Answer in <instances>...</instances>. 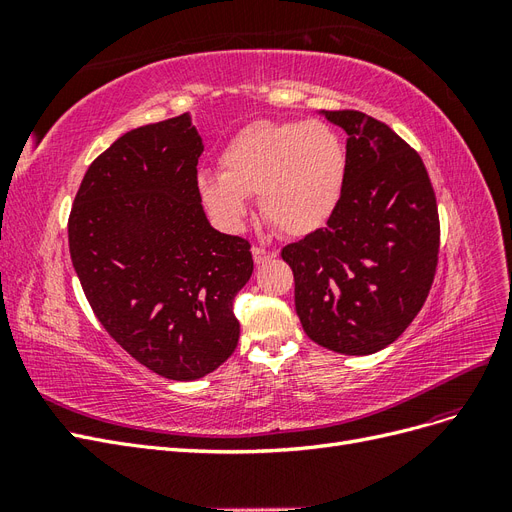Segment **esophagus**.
Segmentation results:
<instances>
[{"instance_id":"obj_1","label":"esophagus","mask_w":512,"mask_h":512,"mask_svg":"<svg viewBox=\"0 0 512 512\" xmlns=\"http://www.w3.org/2000/svg\"><path fill=\"white\" fill-rule=\"evenodd\" d=\"M252 256H254L256 265H265V262H269L271 258H275V252H269V250H265V247L254 245V247H252Z\"/></svg>"}]
</instances>
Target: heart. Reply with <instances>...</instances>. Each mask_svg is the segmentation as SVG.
Masks as SVG:
<instances>
[{
  "label": "heart",
  "mask_w": 512,
  "mask_h": 512,
  "mask_svg": "<svg viewBox=\"0 0 512 512\" xmlns=\"http://www.w3.org/2000/svg\"><path fill=\"white\" fill-rule=\"evenodd\" d=\"M222 175L200 173L198 192L211 215L228 228L258 211L284 237H307L329 222L346 179V147L322 121L247 123L220 153Z\"/></svg>",
  "instance_id": "1"
}]
</instances>
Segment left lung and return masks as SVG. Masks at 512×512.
<instances>
[{
    "mask_svg": "<svg viewBox=\"0 0 512 512\" xmlns=\"http://www.w3.org/2000/svg\"><path fill=\"white\" fill-rule=\"evenodd\" d=\"M344 128L346 179L327 226L288 243L294 307L307 337L374 354L421 312L440 252L436 192L421 156L361 111H324Z\"/></svg>",
    "mask_w": 512,
    "mask_h": 512,
    "instance_id": "1",
    "label": "left lung"
}]
</instances>
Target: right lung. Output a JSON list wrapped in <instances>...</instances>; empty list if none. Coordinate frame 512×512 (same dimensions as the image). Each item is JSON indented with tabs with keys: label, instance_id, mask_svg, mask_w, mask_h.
Listing matches in <instances>:
<instances>
[{
	"label": "right lung",
	"instance_id": "obj_1",
	"mask_svg": "<svg viewBox=\"0 0 512 512\" xmlns=\"http://www.w3.org/2000/svg\"><path fill=\"white\" fill-rule=\"evenodd\" d=\"M200 136L188 115L136 128L91 162L68 218L70 258L106 333L153 374L198 380L235 352L232 301L250 241L200 205Z\"/></svg>",
	"mask_w": 512,
	"mask_h": 512
}]
</instances>
